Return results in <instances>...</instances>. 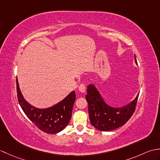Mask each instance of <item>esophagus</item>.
Returning a JSON list of instances; mask_svg holds the SVG:
<instances>
[{"label":"esophagus","instance_id":"obj_1","mask_svg":"<svg viewBox=\"0 0 160 160\" xmlns=\"http://www.w3.org/2000/svg\"><path fill=\"white\" fill-rule=\"evenodd\" d=\"M79 91H81V92H85L86 91V85L84 83L80 84V85L79 87Z\"/></svg>","mask_w":160,"mask_h":160}]
</instances>
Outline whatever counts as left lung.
Wrapping results in <instances>:
<instances>
[{
	"label": "left lung",
	"mask_w": 160,
	"mask_h": 160,
	"mask_svg": "<svg viewBox=\"0 0 160 160\" xmlns=\"http://www.w3.org/2000/svg\"><path fill=\"white\" fill-rule=\"evenodd\" d=\"M135 61L138 64L135 56ZM139 94L136 98L126 106L113 108L104 102L99 92L93 84L87 87L86 100L88 102L89 120L92 126L102 131L116 129L126 124L133 114Z\"/></svg>",
	"instance_id": "8db88e82"
}]
</instances>
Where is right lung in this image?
<instances>
[{"instance_id":"right-lung-1","label":"right lung","mask_w":160,"mask_h":160,"mask_svg":"<svg viewBox=\"0 0 160 160\" xmlns=\"http://www.w3.org/2000/svg\"><path fill=\"white\" fill-rule=\"evenodd\" d=\"M16 90L18 102L23 112L40 130L49 134L57 133L63 130L69 123L76 97L74 91L52 107L40 109L32 106L24 99L17 78Z\"/></svg>"}]
</instances>
